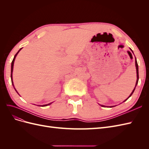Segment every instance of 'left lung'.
I'll use <instances>...</instances> for the list:
<instances>
[{
    "label": "left lung",
    "mask_w": 149,
    "mask_h": 149,
    "mask_svg": "<svg viewBox=\"0 0 149 149\" xmlns=\"http://www.w3.org/2000/svg\"><path fill=\"white\" fill-rule=\"evenodd\" d=\"M130 50H131L132 51V52L133 53V51L132 50V49H130ZM135 63H136V73H137V81H136V86H135V88H134V89H133V91H132V92L131 93V94H130V95H129V96L127 98V99H126V100H125V101H123V102H125V101H127V100H128V99L130 97V96H132V94H133V93H134V91H135V89H136V87L137 86V84H138V81H139V66H138V64H137V60H136V57H135ZM101 106H102V107H114V106H104V105H101V104H100Z\"/></svg>",
    "instance_id": "8db88e82"
}]
</instances>
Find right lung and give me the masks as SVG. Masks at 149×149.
Wrapping results in <instances>:
<instances>
[{
  "label": "right lung",
  "instance_id": "right-lung-1",
  "mask_svg": "<svg viewBox=\"0 0 149 149\" xmlns=\"http://www.w3.org/2000/svg\"><path fill=\"white\" fill-rule=\"evenodd\" d=\"M22 49V48H20L19 51H18V52L15 54V55L14 56V58H13V60H12V64H11V76H10V77H11V81H12V85H13V88H14V89H15V91L18 93V92H17V91L16 90V89L15 88V87H14V85H13V79H12V73H13V64H14V61H15V58H16V56H17V54L19 53V52L21 50V49ZM19 94V93H18ZM52 102H50V103H49V104H45V105H38V106H42V107H44V106H48V105H50L52 103Z\"/></svg>",
  "mask_w": 149,
  "mask_h": 149
}]
</instances>
